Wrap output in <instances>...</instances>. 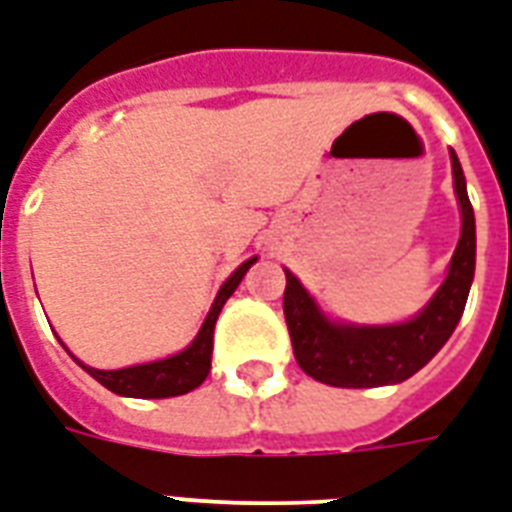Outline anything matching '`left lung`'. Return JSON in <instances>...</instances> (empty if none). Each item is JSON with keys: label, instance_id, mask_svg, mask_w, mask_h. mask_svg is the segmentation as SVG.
<instances>
[{"label": "left lung", "instance_id": "8db88e82", "mask_svg": "<svg viewBox=\"0 0 512 512\" xmlns=\"http://www.w3.org/2000/svg\"><path fill=\"white\" fill-rule=\"evenodd\" d=\"M454 190L462 209V236L448 265L446 282L411 322L381 327H357L330 322L319 311L306 287L287 273L284 319L292 351L303 373L327 386L370 389L400 384L419 373L451 338L462 319L464 303L475 276V214L467 198L462 163L451 150Z\"/></svg>", "mask_w": 512, "mask_h": 512}]
</instances>
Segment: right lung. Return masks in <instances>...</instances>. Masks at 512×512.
I'll return each instance as SVG.
<instances>
[{"label":"right lung","instance_id":"add662e5","mask_svg":"<svg viewBox=\"0 0 512 512\" xmlns=\"http://www.w3.org/2000/svg\"><path fill=\"white\" fill-rule=\"evenodd\" d=\"M257 257H249L247 263H241L236 271L230 273V279L220 287L217 298H214L209 314H206L204 325L193 338V343L185 351H179L174 357L158 362H144L134 368L120 370H96L83 365L101 386H107L109 392L123 397H142V400H161V397H177L193 392L195 386L204 384V378L212 370V349H214V325L220 317L225 300L236 292V287L244 279V273L252 268Z\"/></svg>","mask_w":512,"mask_h":512}]
</instances>
